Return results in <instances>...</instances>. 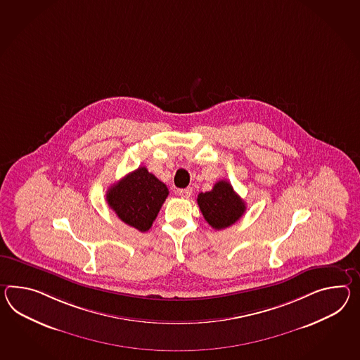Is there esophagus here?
Returning a JSON list of instances; mask_svg holds the SVG:
<instances>
[{"mask_svg":"<svg viewBox=\"0 0 360 360\" xmlns=\"http://www.w3.org/2000/svg\"><path fill=\"white\" fill-rule=\"evenodd\" d=\"M178 196L184 198V199H188L191 195H193V188L191 187H187V188H181L176 191Z\"/></svg>","mask_w":360,"mask_h":360,"instance_id":"obj_1","label":"esophagus"}]
</instances>
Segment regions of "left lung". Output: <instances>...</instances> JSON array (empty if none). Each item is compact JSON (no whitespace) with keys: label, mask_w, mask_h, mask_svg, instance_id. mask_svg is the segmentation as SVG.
Here are the masks:
<instances>
[{"label":"left lung","mask_w":360,"mask_h":360,"mask_svg":"<svg viewBox=\"0 0 360 360\" xmlns=\"http://www.w3.org/2000/svg\"><path fill=\"white\" fill-rule=\"evenodd\" d=\"M198 204L205 221L216 230L236 224L245 212V204L228 181H219L211 191L198 195Z\"/></svg>","instance_id":"1"}]
</instances>
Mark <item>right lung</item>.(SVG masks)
I'll use <instances>...</instances> for the list:
<instances>
[{"label": "right lung", "mask_w": 360, "mask_h": 360, "mask_svg": "<svg viewBox=\"0 0 360 360\" xmlns=\"http://www.w3.org/2000/svg\"><path fill=\"white\" fill-rule=\"evenodd\" d=\"M167 195V184L149 173L147 167H139L109 187L106 202L124 224L147 231Z\"/></svg>", "instance_id": "obj_1"}]
</instances>
